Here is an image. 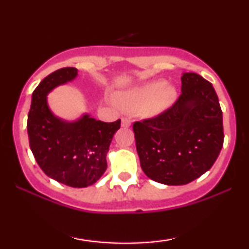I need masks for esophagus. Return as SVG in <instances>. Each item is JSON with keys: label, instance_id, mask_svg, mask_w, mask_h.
<instances>
[{"label": "esophagus", "instance_id": "1", "mask_svg": "<svg viewBox=\"0 0 249 249\" xmlns=\"http://www.w3.org/2000/svg\"><path fill=\"white\" fill-rule=\"evenodd\" d=\"M131 125V119L127 117H123L122 118V126L123 127H128Z\"/></svg>", "mask_w": 249, "mask_h": 249}]
</instances>
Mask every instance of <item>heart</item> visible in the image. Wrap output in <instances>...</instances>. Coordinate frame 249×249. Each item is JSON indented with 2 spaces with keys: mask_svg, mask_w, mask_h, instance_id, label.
Masks as SVG:
<instances>
[{
  "mask_svg": "<svg viewBox=\"0 0 249 249\" xmlns=\"http://www.w3.org/2000/svg\"><path fill=\"white\" fill-rule=\"evenodd\" d=\"M176 89L162 81L146 83L118 96V104L128 111H141L142 116L152 117L164 112L176 99Z\"/></svg>",
  "mask_w": 249,
  "mask_h": 249,
  "instance_id": "heart-1",
  "label": "heart"
}]
</instances>
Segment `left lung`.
Wrapping results in <instances>:
<instances>
[{"instance_id":"obj_1","label":"left lung","mask_w":249,"mask_h":249,"mask_svg":"<svg viewBox=\"0 0 249 249\" xmlns=\"http://www.w3.org/2000/svg\"><path fill=\"white\" fill-rule=\"evenodd\" d=\"M142 170L165 185H186L207 172L224 145L222 111L210 82L181 76V95L153 118L133 123Z\"/></svg>"}]
</instances>
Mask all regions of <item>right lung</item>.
Listing matches in <instances>:
<instances>
[{
	"label": "right lung",
	"mask_w": 249,
	"mask_h": 249,
	"mask_svg": "<svg viewBox=\"0 0 249 249\" xmlns=\"http://www.w3.org/2000/svg\"><path fill=\"white\" fill-rule=\"evenodd\" d=\"M76 76V68H62L39 83L33 92L27 127L31 152L43 172L81 188L95 184L107 170V153L121 119L104 123L85 113L78 121L65 122L53 115L47 95Z\"/></svg>",
	"instance_id": "add662e5"
}]
</instances>
